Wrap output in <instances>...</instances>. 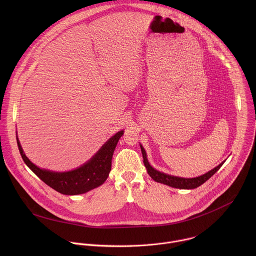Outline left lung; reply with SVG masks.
I'll return each mask as SVG.
<instances>
[{"mask_svg":"<svg viewBox=\"0 0 256 256\" xmlns=\"http://www.w3.org/2000/svg\"><path fill=\"white\" fill-rule=\"evenodd\" d=\"M140 150H142V159H144V164L147 168V171L149 173V175L153 178V180L160 182V184L169 186L171 188H181V190H192V188H196L200 186H202V184L210 179L218 169L222 167V165L224 164L221 163L218 166H216V168H214L212 170L208 171V173L196 177V178H182V177H176V176H171L165 173H162L160 171H157L156 169H154L148 162L147 159V155H146V152L144 150V148L140 146Z\"/></svg>","mask_w":256,"mask_h":256,"instance_id":"8db88e82","label":"left lung"}]
</instances>
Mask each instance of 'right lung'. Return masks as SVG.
Here are the masks:
<instances>
[{"instance_id":"add662e5","label":"right lung","mask_w":256,"mask_h":256,"mask_svg":"<svg viewBox=\"0 0 256 256\" xmlns=\"http://www.w3.org/2000/svg\"><path fill=\"white\" fill-rule=\"evenodd\" d=\"M124 134L120 130L109 138L97 154L86 164L78 169L68 172H52L35 166L23 153L20 142L17 138L18 149L25 164L38 175L46 184L66 196L85 194L101 186L107 179L112 170V159L118 140Z\"/></svg>"}]
</instances>
